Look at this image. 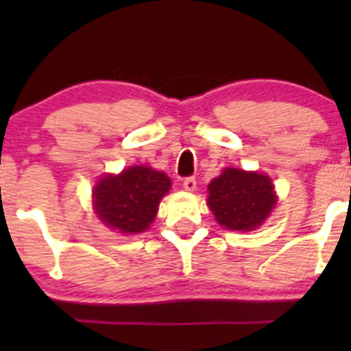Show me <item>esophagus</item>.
<instances>
[{
	"instance_id": "1",
	"label": "esophagus",
	"mask_w": 351,
	"mask_h": 351,
	"mask_svg": "<svg viewBox=\"0 0 351 351\" xmlns=\"http://www.w3.org/2000/svg\"><path fill=\"white\" fill-rule=\"evenodd\" d=\"M183 189H185L186 192H195L197 180L193 178V176H189V178H185V182H183Z\"/></svg>"
}]
</instances>
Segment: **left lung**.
Instances as JSON below:
<instances>
[{"instance_id": "1", "label": "left lung", "mask_w": 351, "mask_h": 351, "mask_svg": "<svg viewBox=\"0 0 351 351\" xmlns=\"http://www.w3.org/2000/svg\"><path fill=\"white\" fill-rule=\"evenodd\" d=\"M270 176L226 168L208 185L207 205L215 221L231 231H253L277 205Z\"/></svg>"}]
</instances>
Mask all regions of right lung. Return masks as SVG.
<instances>
[{
	"label": "right lung",
	"instance_id": "obj_1",
	"mask_svg": "<svg viewBox=\"0 0 351 351\" xmlns=\"http://www.w3.org/2000/svg\"><path fill=\"white\" fill-rule=\"evenodd\" d=\"M171 180L149 166H130L119 175H105L93 189L97 217L113 231L137 234L149 228Z\"/></svg>",
	"mask_w": 351,
	"mask_h": 351
}]
</instances>
